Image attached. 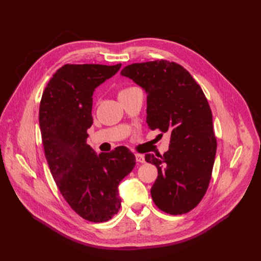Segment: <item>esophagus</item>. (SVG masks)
<instances>
[{"mask_svg": "<svg viewBox=\"0 0 261 261\" xmlns=\"http://www.w3.org/2000/svg\"><path fill=\"white\" fill-rule=\"evenodd\" d=\"M135 157H136V161L137 163H140V164H144L145 163V158L143 155L141 154H135Z\"/></svg>", "mask_w": 261, "mask_h": 261, "instance_id": "esophagus-1", "label": "esophagus"}]
</instances>
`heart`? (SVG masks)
<instances>
[{
	"mask_svg": "<svg viewBox=\"0 0 261 261\" xmlns=\"http://www.w3.org/2000/svg\"><path fill=\"white\" fill-rule=\"evenodd\" d=\"M132 88H134V87H130V88H126V89H124V90H122L121 92H125V91H127V90H129V89H132Z\"/></svg>",
	"mask_w": 261,
	"mask_h": 261,
	"instance_id": "b5f03b06",
	"label": "heart"
}]
</instances>
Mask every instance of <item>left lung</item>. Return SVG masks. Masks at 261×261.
<instances>
[{
  "label": "left lung",
  "instance_id": "left-lung-1",
  "mask_svg": "<svg viewBox=\"0 0 261 261\" xmlns=\"http://www.w3.org/2000/svg\"><path fill=\"white\" fill-rule=\"evenodd\" d=\"M121 75L146 93V123L151 129L169 132V151L145 154L158 176L151 189L155 205L170 215L187 214L202 201L212 178L217 152L213 114L191 74L168 60L133 64Z\"/></svg>",
  "mask_w": 261,
  "mask_h": 261
}]
</instances>
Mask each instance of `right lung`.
I'll list each match as a JSON object with an SVG mask.
<instances>
[{
	"label": "right lung",
	"instance_id": "right-lung-1",
	"mask_svg": "<svg viewBox=\"0 0 261 261\" xmlns=\"http://www.w3.org/2000/svg\"><path fill=\"white\" fill-rule=\"evenodd\" d=\"M121 66H63L47 83L39 107L42 143L52 176L74 212L94 223L118 214V186L136 165L135 155L125 146L97 155L87 144V129L93 123V92Z\"/></svg>",
	"mask_w": 261,
	"mask_h": 261
}]
</instances>
